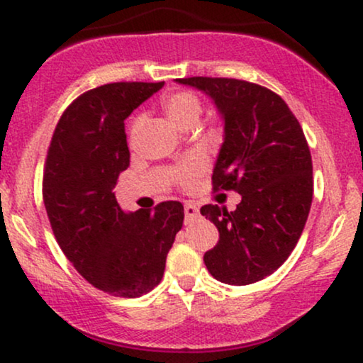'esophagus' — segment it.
Segmentation results:
<instances>
[{"mask_svg":"<svg viewBox=\"0 0 363 363\" xmlns=\"http://www.w3.org/2000/svg\"><path fill=\"white\" fill-rule=\"evenodd\" d=\"M184 215H186V222H191V220L198 218L199 210L194 203H186L184 205Z\"/></svg>","mask_w":363,"mask_h":363,"instance_id":"34e87169","label":"esophagus"}]
</instances>
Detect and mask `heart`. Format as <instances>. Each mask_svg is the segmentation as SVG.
Masks as SVG:
<instances>
[{"label":"heart","mask_w":363,"mask_h":363,"mask_svg":"<svg viewBox=\"0 0 363 363\" xmlns=\"http://www.w3.org/2000/svg\"><path fill=\"white\" fill-rule=\"evenodd\" d=\"M162 107H164L167 119L179 129L184 126V124L191 123V121H198L199 114H201V104H199L198 97H196L194 94H191V91H176V94L167 95V97L164 99V102H162ZM143 123V116H136V118L133 119L131 129H129L131 140L138 135ZM201 167L203 164L199 158H189V160L184 162V164L176 170L179 181L187 182L201 170Z\"/></svg>","instance_id":"b5f03b06"}]
</instances>
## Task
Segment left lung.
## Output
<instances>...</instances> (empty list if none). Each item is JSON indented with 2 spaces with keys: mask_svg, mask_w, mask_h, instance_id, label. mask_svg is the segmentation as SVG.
<instances>
[{
  "mask_svg": "<svg viewBox=\"0 0 363 363\" xmlns=\"http://www.w3.org/2000/svg\"><path fill=\"white\" fill-rule=\"evenodd\" d=\"M211 99L223 123L215 189L242 196L234 211L205 205L220 239L203 259L215 280L249 285L277 272L301 239L312 203V158L280 95L234 78H182Z\"/></svg>",
  "mask_w": 363,
  "mask_h": 363,
  "instance_id": "obj_1",
  "label": "left lung"
}]
</instances>
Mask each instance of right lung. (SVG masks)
Segmentation results:
<instances>
[{
	"label": "right lung",
	"instance_id": "obj_1",
	"mask_svg": "<svg viewBox=\"0 0 363 363\" xmlns=\"http://www.w3.org/2000/svg\"><path fill=\"white\" fill-rule=\"evenodd\" d=\"M164 86L109 83L80 95L57 123L43 196L54 237L77 272L116 297H141L164 277L184 220L179 201L124 211L114 194L129 165L124 119Z\"/></svg>",
	"mask_w": 363,
	"mask_h": 363
}]
</instances>
